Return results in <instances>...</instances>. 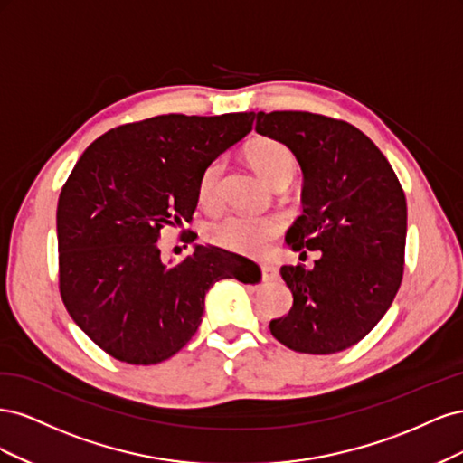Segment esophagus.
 Listing matches in <instances>:
<instances>
[{
    "instance_id": "1",
    "label": "esophagus",
    "mask_w": 463,
    "mask_h": 463,
    "mask_svg": "<svg viewBox=\"0 0 463 463\" xmlns=\"http://www.w3.org/2000/svg\"><path fill=\"white\" fill-rule=\"evenodd\" d=\"M260 272H262V279H276L278 278V269L274 264H260Z\"/></svg>"
}]
</instances>
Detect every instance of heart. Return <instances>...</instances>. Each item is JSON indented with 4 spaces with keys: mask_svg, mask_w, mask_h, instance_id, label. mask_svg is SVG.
<instances>
[{
    "mask_svg": "<svg viewBox=\"0 0 463 463\" xmlns=\"http://www.w3.org/2000/svg\"><path fill=\"white\" fill-rule=\"evenodd\" d=\"M245 156L253 170L266 181V184L278 187L288 185L298 172V160L284 143L276 138L260 137L249 143L245 148ZM223 170V160L218 158L206 165L199 179L197 199L204 208H213L218 199V184ZM279 222L276 218H253L232 214L208 223L204 230L206 240L222 249L233 250L240 255L259 257L269 253L272 241L279 235Z\"/></svg>",
    "mask_w": 463,
    "mask_h": 463,
    "instance_id": "obj_1",
    "label": "heart"
}]
</instances>
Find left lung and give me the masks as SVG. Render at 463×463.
Segmentation results:
<instances>
[{"instance_id": "8db88e82", "label": "left lung", "mask_w": 463, "mask_h": 463, "mask_svg": "<svg viewBox=\"0 0 463 463\" xmlns=\"http://www.w3.org/2000/svg\"><path fill=\"white\" fill-rule=\"evenodd\" d=\"M259 135L284 143L303 170V214L286 233L317 250L311 270L282 266L293 307L270 320L278 342L328 355L361 342L394 301L403 276L408 204L384 154L352 123L311 111H259Z\"/></svg>"}]
</instances>
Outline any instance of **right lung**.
I'll return each instance as SVG.
<instances>
[{
    "mask_svg": "<svg viewBox=\"0 0 463 463\" xmlns=\"http://www.w3.org/2000/svg\"><path fill=\"white\" fill-rule=\"evenodd\" d=\"M253 121V111L156 116L119 125L82 152L58 201L60 293L108 355L131 365L170 359L197 332L218 279L260 278L253 260L218 247L197 245L177 264L158 247L162 228L193 216L206 165Z\"/></svg>",
    "mask_w": 463,
    "mask_h": 463,
    "instance_id": "1",
    "label": "right lung"
}]
</instances>
